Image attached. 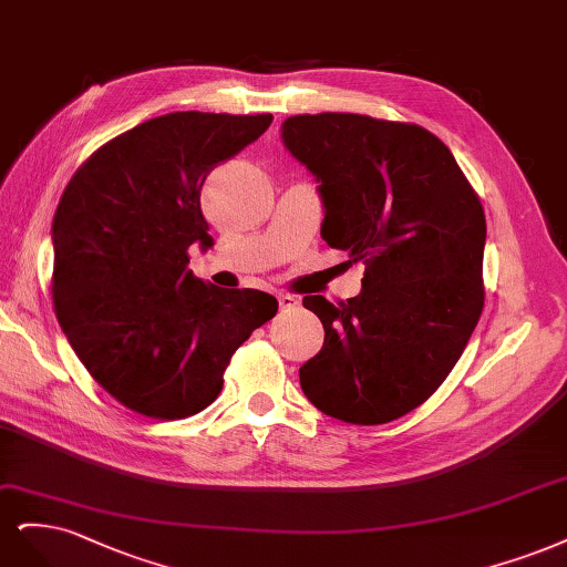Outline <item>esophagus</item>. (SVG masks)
Wrapping results in <instances>:
<instances>
[{"label":"esophagus","mask_w":567,"mask_h":567,"mask_svg":"<svg viewBox=\"0 0 567 567\" xmlns=\"http://www.w3.org/2000/svg\"><path fill=\"white\" fill-rule=\"evenodd\" d=\"M278 303H280L282 310H291V308H297L301 303V299L295 297V295H287V291H282V295H278Z\"/></svg>","instance_id":"obj_1"}]
</instances>
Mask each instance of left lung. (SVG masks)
<instances>
[{"mask_svg": "<svg viewBox=\"0 0 567 567\" xmlns=\"http://www.w3.org/2000/svg\"><path fill=\"white\" fill-rule=\"evenodd\" d=\"M280 132L318 181L322 240L364 264L360 295L339 308L303 299L324 327L322 351L299 370L303 395L341 422H393L435 393L476 330L483 205L424 126L320 113Z\"/></svg>", "mask_w": 567, "mask_h": 567, "instance_id": "8db88e82", "label": "left lung"}]
</instances>
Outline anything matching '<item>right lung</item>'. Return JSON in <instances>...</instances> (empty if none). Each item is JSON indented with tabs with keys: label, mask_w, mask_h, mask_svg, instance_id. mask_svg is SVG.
<instances>
[{
	"label": "right lung",
	"mask_w": 567,
	"mask_h": 567,
	"mask_svg": "<svg viewBox=\"0 0 567 567\" xmlns=\"http://www.w3.org/2000/svg\"><path fill=\"white\" fill-rule=\"evenodd\" d=\"M272 115L169 113L107 141L61 197L51 226L53 306L89 374L124 408L184 419L212 405L249 334L278 313L259 289L188 270L214 245L199 190Z\"/></svg>",
	"instance_id": "right-lung-1"
}]
</instances>
